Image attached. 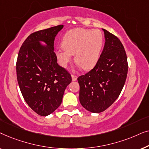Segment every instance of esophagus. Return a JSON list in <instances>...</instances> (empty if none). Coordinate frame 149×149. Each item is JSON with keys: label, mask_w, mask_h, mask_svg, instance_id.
Returning <instances> with one entry per match:
<instances>
[{"label": "esophagus", "mask_w": 149, "mask_h": 149, "mask_svg": "<svg viewBox=\"0 0 149 149\" xmlns=\"http://www.w3.org/2000/svg\"><path fill=\"white\" fill-rule=\"evenodd\" d=\"M71 77H72V81H76L77 80V76H76V75H72L71 76Z\"/></svg>", "instance_id": "34e87169"}]
</instances>
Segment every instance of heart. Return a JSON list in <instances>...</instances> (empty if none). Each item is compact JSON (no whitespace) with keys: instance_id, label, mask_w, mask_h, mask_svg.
Segmentation results:
<instances>
[{"instance_id":"heart-1","label":"heart","mask_w":149,"mask_h":149,"mask_svg":"<svg viewBox=\"0 0 149 149\" xmlns=\"http://www.w3.org/2000/svg\"><path fill=\"white\" fill-rule=\"evenodd\" d=\"M103 42L100 30L74 28L65 34L62 46L56 50L57 60L61 66L66 68L74 54V60L78 66L85 70H90L98 62Z\"/></svg>"}]
</instances>
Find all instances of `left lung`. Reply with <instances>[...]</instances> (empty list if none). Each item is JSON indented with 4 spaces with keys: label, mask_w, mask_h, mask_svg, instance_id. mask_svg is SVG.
Here are the masks:
<instances>
[{
    "label": "left lung",
    "mask_w": 149,
    "mask_h": 149,
    "mask_svg": "<svg viewBox=\"0 0 149 149\" xmlns=\"http://www.w3.org/2000/svg\"><path fill=\"white\" fill-rule=\"evenodd\" d=\"M105 43L94 68L77 79L79 101L87 111L101 113L113 104L121 92L127 77L125 51L119 38L103 29Z\"/></svg>",
    "instance_id": "left-lung-1"
}]
</instances>
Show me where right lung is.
Returning a JSON list of instances; mask_svg holds the SVG:
<instances>
[{"label": "right lung", "instance_id": "1", "mask_svg": "<svg viewBox=\"0 0 149 149\" xmlns=\"http://www.w3.org/2000/svg\"><path fill=\"white\" fill-rule=\"evenodd\" d=\"M64 26L34 32L20 48L16 64L17 79L26 102L40 116H47L60 107L71 76L59 66L54 40Z\"/></svg>", "mask_w": 149, "mask_h": 149}]
</instances>
